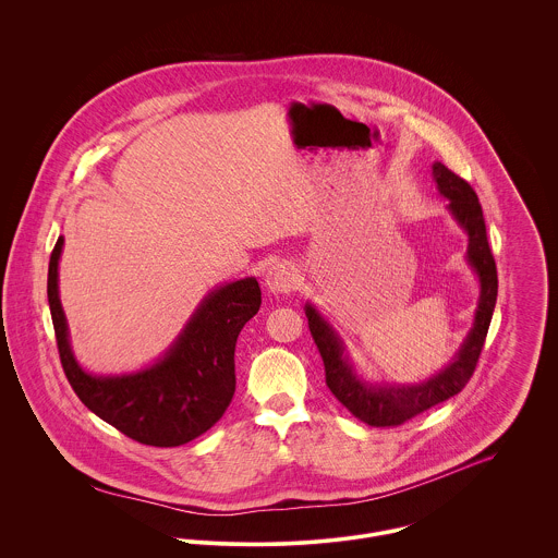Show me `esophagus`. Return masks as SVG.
<instances>
[{"label": "esophagus", "mask_w": 558, "mask_h": 558, "mask_svg": "<svg viewBox=\"0 0 558 558\" xmlns=\"http://www.w3.org/2000/svg\"><path fill=\"white\" fill-rule=\"evenodd\" d=\"M296 281H299L296 268L288 262L272 264L264 277V286L270 294H286L296 286Z\"/></svg>", "instance_id": "34e87169"}]
</instances>
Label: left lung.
I'll return each mask as SVG.
<instances>
[{"label":"left lung","mask_w":558,"mask_h":558,"mask_svg":"<svg viewBox=\"0 0 558 558\" xmlns=\"http://www.w3.org/2000/svg\"><path fill=\"white\" fill-rule=\"evenodd\" d=\"M432 178L436 182L438 193L445 199H449L447 210L451 219L469 239L466 264L471 266L478 281L477 310L473 326L456 356L442 369L418 383H369L359 374L348 352V345L335 330V326L319 314L314 303H305V316L310 319V330L324 361L326 385L330 393L356 418L374 427L401 425L403 421L416 416L418 412L458 396L475 372L478 354L496 307L498 277L485 236V221L477 195L466 180L456 175L449 167H445L438 160L432 162Z\"/></svg>","instance_id":"1"}]
</instances>
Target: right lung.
<instances>
[{"label": "right lung", "instance_id": "right-lung-1", "mask_svg": "<svg viewBox=\"0 0 558 558\" xmlns=\"http://www.w3.org/2000/svg\"><path fill=\"white\" fill-rule=\"evenodd\" d=\"M62 248L64 236L51 253L47 296L62 367L77 398L142 445L180 447L208 432L236 391L234 350L242 326L262 305L257 279L244 277L213 288L150 365L124 374H92L73 352L60 301Z\"/></svg>", "mask_w": 558, "mask_h": 558}]
</instances>
